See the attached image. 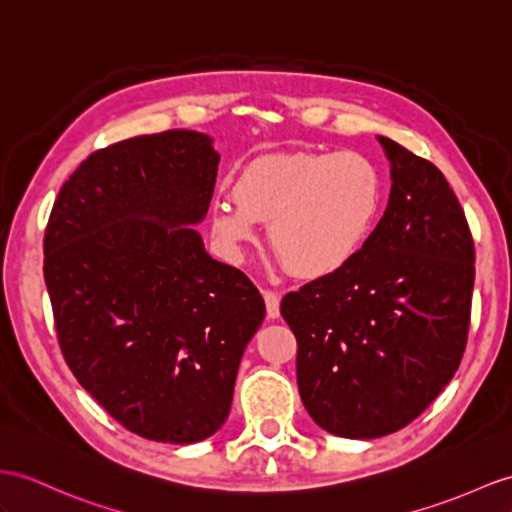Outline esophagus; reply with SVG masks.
Segmentation results:
<instances>
[{"mask_svg":"<svg viewBox=\"0 0 512 512\" xmlns=\"http://www.w3.org/2000/svg\"><path fill=\"white\" fill-rule=\"evenodd\" d=\"M265 304H267V317L269 319H278L280 317V295L273 291H263Z\"/></svg>","mask_w":512,"mask_h":512,"instance_id":"1","label":"esophagus"}]
</instances>
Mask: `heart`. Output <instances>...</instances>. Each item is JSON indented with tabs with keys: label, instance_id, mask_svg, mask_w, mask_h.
<instances>
[{
	"label": "heart",
	"instance_id": "b5f03b06",
	"mask_svg": "<svg viewBox=\"0 0 512 512\" xmlns=\"http://www.w3.org/2000/svg\"><path fill=\"white\" fill-rule=\"evenodd\" d=\"M234 199H217L210 223L232 256L254 243L258 223L286 269L319 278L350 263L382 206V176L358 152L263 156L241 171Z\"/></svg>",
	"mask_w": 512,
	"mask_h": 512
}]
</instances>
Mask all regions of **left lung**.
<instances>
[{
	"mask_svg": "<svg viewBox=\"0 0 512 512\" xmlns=\"http://www.w3.org/2000/svg\"><path fill=\"white\" fill-rule=\"evenodd\" d=\"M391 162L380 223L350 263L286 293L299 397L317 426L378 439L408 426L463 358L476 252L463 208L432 162L378 136Z\"/></svg>",
	"mask_w": 512,
	"mask_h": 512,
	"instance_id": "left-lung-1",
	"label": "left lung"
}]
</instances>
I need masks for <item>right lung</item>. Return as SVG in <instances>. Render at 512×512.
<instances>
[{"label":"right lung","instance_id":"1","mask_svg":"<svg viewBox=\"0 0 512 512\" xmlns=\"http://www.w3.org/2000/svg\"><path fill=\"white\" fill-rule=\"evenodd\" d=\"M219 154L169 130L91 154L45 230V284L62 356L123 428L197 443L228 419L236 371L265 319L243 271L206 252Z\"/></svg>","mask_w":512,"mask_h":512}]
</instances>
